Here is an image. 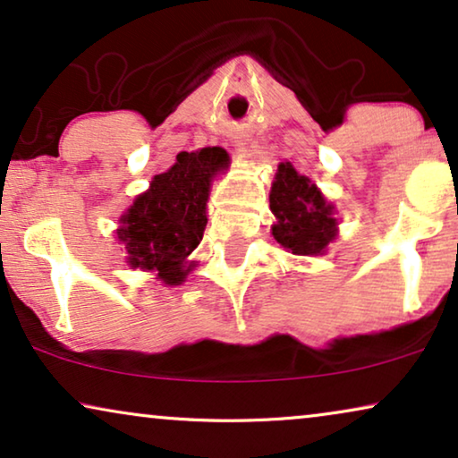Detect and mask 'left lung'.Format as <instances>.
<instances>
[{"mask_svg": "<svg viewBox=\"0 0 458 458\" xmlns=\"http://www.w3.org/2000/svg\"><path fill=\"white\" fill-rule=\"evenodd\" d=\"M273 237L287 252L298 256L321 254L331 240H335L334 206L325 202L323 193L309 177L298 174L290 162L279 165L271 187Z\"/></svg>", "mask_w": 458, "mask_h": 458, "instance_id": "1", "label": "left lung"}]
</instances>
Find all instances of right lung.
Listing matches in <instances>:
<instances>
[{"instance_id": "right-lung-1", "label": "right lung", "mask_w": 458, "mask_h": 458, "mask_svg": "<svg viewBox=\"0 0 458 458\" xmlns=\"http://www.w3.org/2000/svg\"><path fill=\"white\" fill-rule=\"evenodd\" d=\"M229 165L223 148L181 152L166 173L156 174L121 218L118 240L127 243L129 265L156 271L168 285H179L193 265L187 256L202 242L210 181Z\"/></svg>"}]
</instances>
